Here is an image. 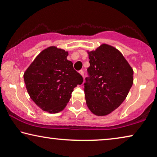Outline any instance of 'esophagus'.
<instances>
[{"label": "esophagus", "mask_w": 157, "mask_h": 157, "mask_svg": "<svg viewBox=\"0 0 157 157\" xmlns=\"http://www.w3.org/2000/svg\"><path fill=\"white\" fill-rule=\"evenodd\" d=\"M79 74H80V75H82V77H83V78H84V71H79Z\"/></svg>", "instance_id": "esophagus-1"}]
</instances>
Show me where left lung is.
I'll list each match as a JSON object with an SVG mask.
<instances>
[{
    "mask_svg": "<svg viewBox=\"0 0 157 157\" xmlns=\"http://www.w3.org/2000/svg\"><path fill=\"white\" fill-rule=\"evenodd\" d=\"M87 53L90 78L84 84L86 105L94 115L106 116L127 97L133 84V70L122 53L108 44Z\"/></svg>",
    "mask_w": 157,
    "mask_h": 157,
    "instance_id": "left-lung-1",
    "label": "left lung"
}]
</instances>
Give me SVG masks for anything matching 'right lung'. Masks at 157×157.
Returning a JSON list of instances; mask_svg holds the SVG:
<instances>
[{
  "label": "right lung",
  "instance_id": "right-lung-1",
  "mask_svg": "<svg viewBox=\"0 0 157 157\" xmlns=\"http://www.w3.org/2000/svg\"><path fill=\"white\" fill-rule=\"evenodd\" d=\"M68 52L56 46L41 51L24 73L27 92L43 111L56 113L63 111L75 87L83 78L67 59Z\"/></svg>",
  "mask_w": 157,
  "mask_h": 157
}]
</instances>
